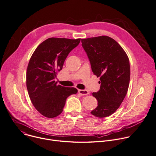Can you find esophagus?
Masks as SVG:
<instances>
[{
  "mask_svg": "<svg viewBox=\"0 0 156 156\" xmlns=\"http://www.w3.org/2000/svg\"><path fill=\"white\" fill-rule=\"evenodd\" d=\"M78 93L81 95H86L89 94V91L87 90H83V89H79Z\"/></svg>",
  "mask_w": 156,
  "mask_h": 156,
  "instance_id": "obj_1",
  "label": "esophagus"
}]
</instances>
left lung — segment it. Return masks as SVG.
I'll list each match as a JSON object with an SVG mask.
<instances>
[{"instance_id": "1", "label": "left lung", "mask_w": 156, "mask_h": 156, "mask_svg": "<svg viewBox=\"0 0 156 156\" xmlns=\"http://www.w3.org/2000/svg\"><path fill=\"white\" fill-rule=\"evenodd\" d=\"M92 72L100 77V90L92 95L98 106L90 113L97 118L112 115L120 107L129 86V58L119 44L108 36L81 39Z\"/></svg>"}]
</instances>
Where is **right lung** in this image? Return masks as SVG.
Masks as SVG:
<instances>
[{
  "instance_id": "add662e5",
  "label": "right lung",
  "mask_w": 156,
  "mask_h": 156,
  "mask_svg": "<svg viewBox=\"0 0 156 156\" xmlns=\"http://www.w3.org/2000/svg\"><path fill=\"white\" fill-rule=\"evenodd\" d=\"M80 40L49 38L38 46L30 59L26 72L27 91L33 105L44 117L59 116L67 98L78 92L75 87L57 85L55 78Z\"/></svg>"
}]
</instances>
